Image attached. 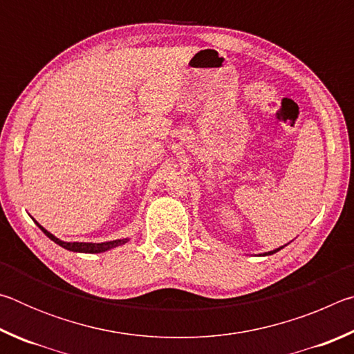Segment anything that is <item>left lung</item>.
<instances>
[{
    "label": "left lung",
    "instance_id": "8db88e82",
    "mask_svg": "<svg viewBox=\"0 0 354 354\" xmlns=\"http://www.w3.org/2000/svg\"><path fill=\"white\" fill-rule=\"evenodd\" d=\"M281 248H284V247H279V248H277V250H273V251H268V253H263V254H261V256H268V254H273V253H277V251H279Z\"/></svg>",
    "mask_w": 354,
    "mask_h": 354
}]
</instances>
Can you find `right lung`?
Returning <instances> with one entry per match:
<instances>
[{
    "instance_id": "add662e5",
    "label": "right lung",
    "mask_w": 354,
    "mask_h": 354,
    "mask_svg": "<svg viewBox=\"0 0 354 354\" xmlns=\"http://www.w3.org/2000/svg\"><path fill=\"white\" fill-rule=\"evenodd\" d=\"M35 223H37V221H35ZM37 226L40 227L41 231L45 232L46 237H50L53 242L59 245V247H62L65 250H70V251H75V253H103V251L120 247V245L127 243L129 241V239H117V241L101 242V243H92V242H64V241H61V239H57L56 236H53L50 231H46L41 225L37 223Z\"/></svg>"
}]
</instances>
